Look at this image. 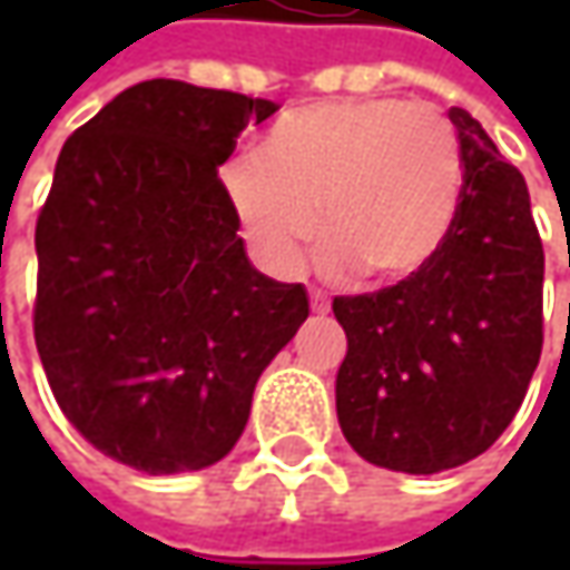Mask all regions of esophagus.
Here are the masks:
<instances>
[{
  "label": "esophagus",
  "instance_id": "esophagus-1",
  "mask_svg": "<svg viewBox=\"0 0 570 570\" xmlns=\"http://www.w3.org/2000/svg\"><path fill=\"white\" fill-rule=\"evenodd\" d=\"M311 307H314V314H326V311H330V301H326L323 292L314 288V292H311Z\"/></svg>",
  "mask_w": 570,
  "mask_h": 570
}]
</instances>
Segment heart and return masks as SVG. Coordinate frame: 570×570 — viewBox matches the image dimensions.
Returning a JSON list of instances; mask_svg holds the SVG:
<instances>
[{
  "instance_id": "1",
  "label": "heart",
  "mask_w": 570,
  "mask_h": 570,
  "mask_svg": "<svg viewBox=\"0 0 570 570\" xmlns=\"http://www.w3.org/2000/svg\"><path fill=\"white\" fill-rule=\"evenodd\" d=\"M222 193L273 275L301 273L323 225L326 273L367 269L396 285L444 250L463 155L453 126L428 104L320 100L282 114L256 151L222 167Z\"/></svg>"
}]
</instances>
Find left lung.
I'll return each mask as SVG.
<instances>
[{"label": "left lung", "mask_w": 570, "mask_h": 570, "mask_svg": "<svg viewBox=\"0 0 570 570\" xmlns=\"http://www.w3.org/2000/svg\"><path fill=\"white\" fill-rule=\"evenodd\" d=\"M448 117L463 193L444 250L415 278L333 301L348 340L336 374L342 434L367 463L412 475L492 448L542 352L546 256L527 180L463 107Z\"/></svg>", "instance_id": "left-lung-1"}]
</instances>
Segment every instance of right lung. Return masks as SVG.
Instances as JSON below:
<instances>
[{"label": "right lung", "instance_id": "right-lung-1", "mask_svg": "<svg viewBox=\"0 0 570 570\" xmlns=\"http://www.w3.org/2000/svg\"><path fill=\"white\" fill-rule=\"evenodd\" d=\"M275 100L151 78L76 129L37 218L33 340L62 415L148 475L228 456L259 374L311 314L263 275L222 193Z\"/></svg>", "mask_w": 570, "mask_h": 570}]
</instances>
